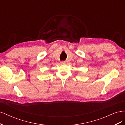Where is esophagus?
Masks as SVG:
<instances>
[{"label": "esophagus", "mask_w": 125, "mask_h": 125, "mask_svg": "<svg viewBox=\"0 0 125 125\" xmlns=\"http://www.w3.org/2000/svg\"><path fill=\"white\" fill-rule=\"evenodd\" d=\"M60 63H61V64H62V65H64V64L66 63V62H65V61H62V62H60Z\"/></svg>", "instance_id": "esophagus-1"}]
</instances>
